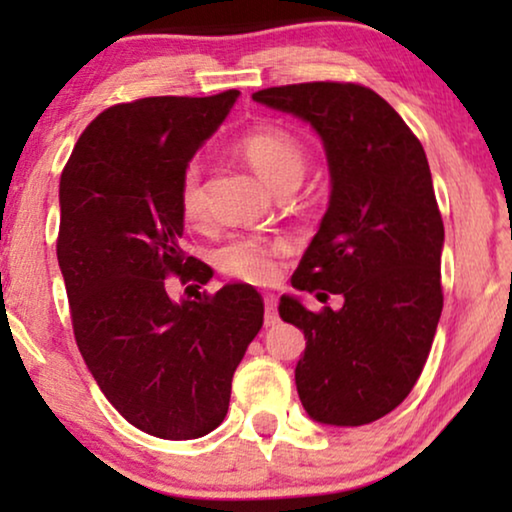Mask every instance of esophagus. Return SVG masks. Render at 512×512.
<instances>
[{
	"label": "esophagus",
	"mask_w": 512,
	"mask_h": 512,
	"mask_svg": "<svg viewBox=\"0 0 512 512\" xmlns=\"http://www.w3.org/2000/svg\"><path fill=\"white\" fill-rule=\"evenodd\" d=\"M279 317H277V296L268 293L265 296V326H277Z\"/></svg>",
	"instance_id": "1"
}]
</instances>
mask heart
Returning a JSON list of instances; mask_svg holds the SVG:
<instances>
[{
    "mask_svg": "<svg viewBox=\"0 0 512 512\" xmlns=\"http://www.w3.org/2000/svg\"><path fill=\"white\" fill-rule=\"evenodd\" d=\"M240 151L272 191L286 184H300L305 174L307 158L303 144L282 128H261L249 132L247 137L240 139ZM179 207L186 221H200L202 212H205L202 179L195 165H188L186 172L181 174ZM282 247V242L263 240V237H235L226 247H221L216 261L230 277L254 284H268L277 277V256Z\"/></svg>",
    "mask_w": 512,
    "mask_h": 512,
    "instance_id": "b5f03b06",
    "label": "heart"
}]
</instances>
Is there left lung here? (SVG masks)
I'll use <instances>...</instances> for the list:
<instances>
[{
    "instance_id": "1",
    "label": "left lung",
    "mask_w": 512,
    "mask_h": 512,
    "mask_svg": "<svg viewBox=\"0 0 512 512\" xmlns=\"http://www.w3.org/2000/svg\"><path fill=\"white\" fill-rule=\"evenodd\" d=\"M251 100L310 123L324 144L331 198L293 272V289L340 307L279 298L305 335L296 366L314 422L363 426L389 415L422 375L440 312V219L426 153L389 102L356 83L265 88Z\"/></svg>"
}]
</instances>
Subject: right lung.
Listing matches in <instances>:
<instances>
[{"label":"right lung","mask_w":512,"mask_h":512,"mask_svg":"<svg viewBox=\"0 0 512 512\" xmlns=\"http://www.w3.org/2000/svg\"><path fill=\"white\" fill-rule=\"evenodd\" d=\"M237 97L109 107L83 130L60 179L58 263L76 345L107 401L156 438H202L223 422L235 368L263 326L254 286L174 300L165 282L214 275L181 251L179 184Z\"/></svg>","instance_id":"right-lung-1"}]
</instances>
